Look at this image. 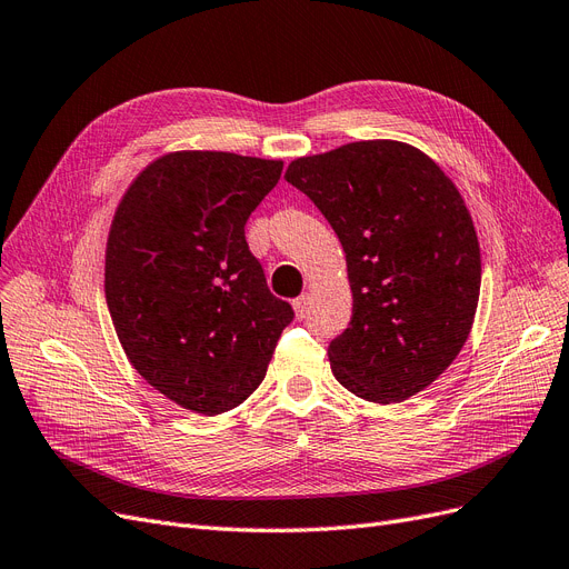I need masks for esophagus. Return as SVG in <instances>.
<instances>
[{
	"label": "esophagus",
	"mask_w": 569,
	"mask_h": 569,
	"mask_svg": "<svg viewBox=\"0 0 569 569\" xmlns=\"http://www.w3.org/2000/svg\"><path fill=\"white\" fill-rule=\"evenodd\" d=\"M291 308H293V316H297L299 320H303L308 316V308H310V293H303V297L293 299Z\"/></svg>",
	"instance_id": "34e87169"
}]
</instances>
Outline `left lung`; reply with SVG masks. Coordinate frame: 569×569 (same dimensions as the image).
Segmentation results:
<instances>
[{
  "instance_id": "obj_1",
  "label": "left lung",
  "mask_w": 569,
  "mask_h": 569,
  "mask_svg": "<svg viewBox=\"0 0 569 569\" xmlns=\"http://www.w3.org/2000/svg\"><path fill=\"white\" fill-rule=\"evenodd\" d=\"M339 234L352 318L329 343L337 381L369 402L433 383L471 335L480 244L449 176L419 148L356 141L287 167Z\"/></svg>"
}]
</instances>
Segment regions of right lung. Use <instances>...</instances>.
Wrapping results in <instances>:
<instances>
[{
	"mask_svg": "<svg viewBox=\"0 0 569 569\" xmlns=\"http://www.w3.org/2000/svg\"><path fill=\"white\" fill-rule=\"evenodd\" d=\"M280 173V160L179 150L117 204L106 247L117 339L154 390L198 415H223L259 388L293 318L244 240Z\"/></svg>",
	"mask_w": 569,
	"mask_h": 569,
	"instance_id": "obj_1",
	"label": "right lung"
}]
</instances>
